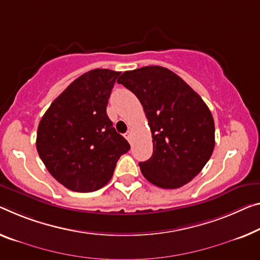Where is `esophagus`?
<instances>
[{"label":"esophagus","instance_id":"esophagus-1","mask_svg":"<svg viewBox=\"0 0 260 260\" xmlns=\"http://www.w3.org/2000/svg\"><path fill=\"white\" fill-rule=\"evenodd\" d=\"M125 138L127 139V141H131V131H127V133L125 134Z\"/></svg>","mask_w":260,"mask_h":260}]
</instances>
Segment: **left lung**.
Masks as SVG:
<instances>
[{"label": "left lung", "instance_id": "obj_1", "mask_svg": "<svg viewBox=\"0 0 260 260\" xmlns=\"http://www.w3.org/2000/svg\"><path fill=\"white\" fill-rule=\"evenodd\" d=\"M138 98L152 134L153 153L139 162L144 177L160 188H179L194 179L215 146V124L201 96L161 66L126 71L117 80Z\"/></svg>", "mask_w": 260, "mask_h": 260}]
</instances>
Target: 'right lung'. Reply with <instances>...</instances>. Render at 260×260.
<instances>
[{
	"label": "right lung",
	"mask_w": 260,
	"mask_h": 260,
	"mask_svg": "<svg viewBox=\"0 0 260 260\" xmlns=\"http://www.w3.org/2000/svg\"><path fill=\"white\" fill-rule=\"evenodd\" d=\"M121 72L96 69L75 79L51 103L38 125L36 146L58 182L79 193L106 186L116 162L130 150L107 115Z\"/></svg>",
	"instance_id": "obj_1"
}]
</instances>
